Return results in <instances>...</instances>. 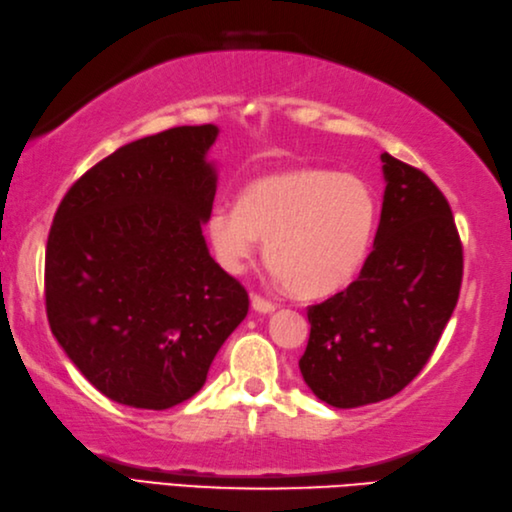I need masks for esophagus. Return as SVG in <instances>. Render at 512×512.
<instances>
[{
    "label": "esophagus",
    "instance_id": "1",
    "mask_svg": "<svg viewBox=\"0 0 512 512\" xmlns=\"http://www.w3.org/2000/svg\"><path fill=\"white\" fill-rule=\"evenodd\" d=\"M252 306H254V311H258V313H274L276 311V304L265 300L263 295H258V293L252 295Z\"/></svg>",
    "mask_w": 512,
    "mask_h": 512
}]
</instances>
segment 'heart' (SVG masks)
I'll list each match as a JSON object with an SVG mask.
<instances>
[{"instance_id": "obj_1", "label": "heart", "mask_w": 512, "mask_h": 512, "mask_svg": "<svg viewBox=\"0 0 512 512\" xmlns=\"http://www.w3.org/2000/svg\"><path fill=\"white\" fill-rule=\"evenodd\" d=\"M377 203L352 175L295 168L258 177L241 203H221L208 217V238L219 265L238 274L258 241L289 293L322 298L357 276L368 256Z\"/></svg>"}]
</instances>
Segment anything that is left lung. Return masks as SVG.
Wrapping results in <instances>:
<instances>
[{
	"label": "left lung",
	"mask_w": 512,
	"mask_h": 512,
	"mask_svg": "<svg viewBox=\"0 0 512 512\" xmlns=\"http://www.w3.org/2000/svg\"><path fill=\"white\" fill-rule=\"evenodd\" d=\"M385 186L374 247L359 278L306 309L300 372L317 399L359 407L399 394L434 355L462 285L451 206L423 170L381 155Z\"/></svg>",
	"instance_id": "8db88e82"
}]
</instances>
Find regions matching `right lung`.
I'll use <instances>...</instances> for the list:
<instances>
[{
  "label": "right lung",
  "mask_w": 512,
  "mask_h": 512,
  "mask_svg": "<svg viewBox=\"0 0 512 512\" xmlns=\"http://www.w3.org/2000/svg\"><path fill=\"white\" fill-rule=\"evenodd\" d=\"M214 124L120 146L65 192L45 247L52 335L111 401L168 410L195 396L245 320V287L214 263L201 225L217 175Z\"/></svg>",
  "instance_id": "1"
}]
</instances>
